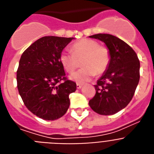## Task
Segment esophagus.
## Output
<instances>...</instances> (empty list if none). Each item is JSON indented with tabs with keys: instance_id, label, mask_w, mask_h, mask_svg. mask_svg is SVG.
Returning a JSON list of instances; mask_svg holds the SVG:
<instances>
[{
	"instance_id": "34e87169",
	"label": "esophagus",
	"mask_w": 154,
	"mask_h": 154,
	"mask_svg": "<svg viewBox=\"0 0 154 154\" xmlns=\"http://www.w3.org/2000/svg\"><path fill=\"white\" fill-rule=\"evenodd\" d=\"M77 89H80L82 88V85H81V84H77Z\"/></svg>"
}]
</instances>
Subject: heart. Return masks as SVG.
Wrapping results in <instances>:
<instances>
[{
    "instance_id": "heart-1",
    "label": "heart",
    "mask_w": 154,
    "mask_h": 154,
    "mask_svg": "<svg viewBox=\"0 0 154 154\" xmlns=\"http://www.w3.org/2000/svg\"><path fill=\"white\" fill-rule=\"evenodd\" d=\"M71 51H62L59 62L67 73L73 72L81 62L83 68L69 76V79L77 83H85L95 74H103L109 65V50L94 40H80L72 45Z\"/></svg>"
}]
</instances>
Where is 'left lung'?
Listing matches in <instances>:
<instances>
[{"label": "left lung", "instance_id": "left-lung-1", "mask_svg": "<svg viewBox=\"0 0 154 154\" xmlns=\"http://www.w3.org/2000/svg\"><path fill=\"white\" fill-rule=\"evenodd\" d=\"M89 37L104 42L110 54L109 66L97 81L96 93L89 106L99 114L113 115L132 99L140 77V63L135 51L118 37L106 33Z\"/></svg>", "mask_w": 154, "mask_h": 154}]
</instances>
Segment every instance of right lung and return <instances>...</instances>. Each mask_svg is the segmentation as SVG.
<instances>
[{
  "mask_svg": "<svg viewBox=\"0 0 154 154\" xmlns=\"http://www.w3.org/2000/svg\"><path fill=\"white\" fill-rule=\"evenodd\" d=\"M73 37H43L23 53L17 70V87L26 108L46 121L63 117L69 106V95L77 89L66 80L59 55ZM64 80L63 83H60ZM60 83V84L58 83Z\"/></svg>",
  "mask_w": 154,
  "mask_h": 154,
  "instance_id": "right-lung-1",
  "label": "right lung"
}]
</instances>
